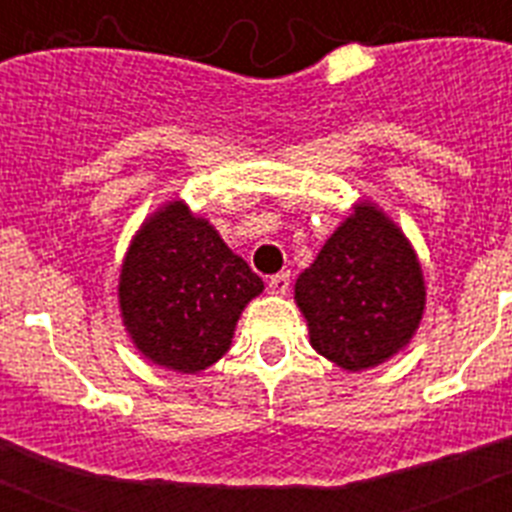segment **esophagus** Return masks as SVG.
<instances>
[{
  "label": "esophagus",
  "instance_id": "34e87169",
  "mask_svg": "<svg viewBox=\"0 0 512 512\" xmlns=\"http://www.w3.org/2000/svg\"><path fill=\"white\" fill-rule=\"evenodd\" d=\"M269 292L271 295H287L289 292V271H282V274H277V277L269 279Z\"/></svg>",
  "mask_w": 512,
  "mask_h": 512
}]
</instances>
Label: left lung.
Instances as JSON below:
<instances>
[{
  "label": "left lung",
  "instance_id": "8db88e82",
  "mask_svg": "<svg viewBox=\"0 0 512 512\" xmlns=\"http://www.w3.org/2000/svg\"><path fill=\"white\" fill-rule=\"evenodd\" d=\"M310 346L366 372L390 361L418 333L425 277L408 235L377 202H354L348 217L295 282Z\"/></svg>",
  "mask_w": 512,
  "mask_h": 512
}]
</instances>
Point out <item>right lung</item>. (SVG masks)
Wrapping results in <instances>:
<instances>
[{
    "label": "right lung",
    "instance_id": "add662e5",
    "mask_svg": "<svg viewBox=\"0 0 512 512\" xmlns=\"http://www.w3.org/2000/svg\"><path fill=\"white\" fill-rule=\"evenodd\" d=\"M264 282L207 217L169 200L140 223L120 266L125 333L151 364L200 374L228 354L235 325Z\"/></svg>",
    "mask_w": 512,
    "mask_h": 512
}]
</instances>
